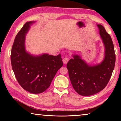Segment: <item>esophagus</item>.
<instances>
[{"instance_id": "1", "label": "esophagus", "mask_w": 121, "mask_h": 121, "mask_svg": "<svg viewBox=\"0 0 121 121\" xmlns=\"http://www.w3.org/2000/svg\"><path fill=\"white\" fill-rule=\"evenodd\" d=\"M62 61H63V62L64 64H66V63H67V62H68L69 59L68 58H67V57H65V58L63 59Z\"/></svg>"}]
</instances>
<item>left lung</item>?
<instances>
[{"mask_svg":"<svg viewBox=\"0 0 121 121\" xmlns=\"http://www.w3.org/2000/svg\"><path fill=\"white\" fill-rule=\"evenodd\" d=\"M100 38L105 48L101 62L91 65L77 54L67 63L69 76L76 92L83 96L97 93L105 88L111 77L115 63V54L111 37L101 24H97Z\"/></svg>","mask_w":121,"mask_h":121,"instance_id":"left-lung-1","label":"left lung"}]
</instances>
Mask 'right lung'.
Returning <instances> with one entry per match:
<instances>
[{"instance_id":"right-lung-1","label":"right lung","mask_w":121,"mask_h":121,"mask_svg":"<svg viewBox=\"0 0 121 121\" xmlns=\"http://www.w3.org/2000/svg\"><path fill=\"white\" fill-rule=\"evenodd\" d=\"M35 21L27 22L16 36L12 46V69L21 87L34 94L43 92L50 86L58 70L63 65L61 54H31L26 51V35Z\"/></svg>"}]
</instances>
